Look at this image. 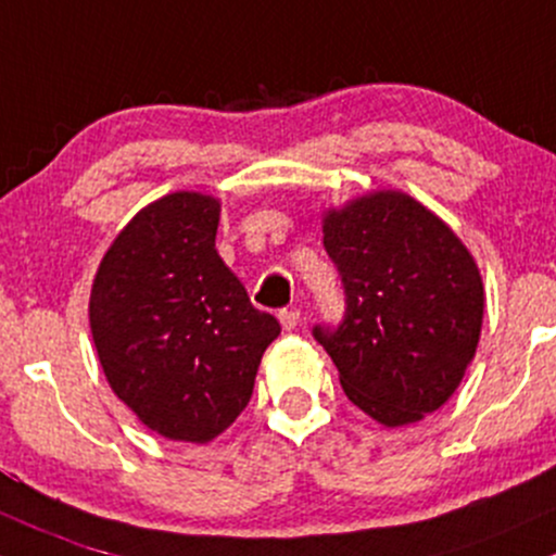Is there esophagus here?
<instances>
[{
    "instance_id": "obj_1",
    "label": "esophagus",
    "mask_w": 556,
    "mask_h": 556,
    "mask_svg": "<svg viewBox=\"0 0 556 556\" xmlns=\"http://www.w3.org/2000/svg\"><path fill=\"white\" fill-rule=\"evenodd\" d=\"M278 320H280V326H283L286 330H294L299 326V309L296 307L280 309L278 312Z\"/></svg>"
}]
</instances>
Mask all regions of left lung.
I'll use <instances>...</instances> for the list:
<instances>
[{
	"label": "left lung",
	"mask_w": 556,
	"mask_h": 556,
	"mask_svg": "<svg viewBox=\"0 0 556 556\" xmlns=\"http://www.w3.org/2000/svg\"><path fill=\"white\" fill-rule=\"evenodd\" d=\"M344 283V320L312 336L349 402L386 428L435 413L457 391L483 326V280L441 217L402 191H372L323 217Z\"/></svg>",
	"instance_id": "8db88e82"
}]
</instances>
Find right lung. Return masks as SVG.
I'll list each match as a JSON object with an SVG mask.
<instances>
[{"mask_svg":"<svg viewBox=\"0 0 556 556\" xmlns=\"http://www.w3.org/2000/svg\"><path fill=\"white\" fill-rule=\"evenodd\" d=\"M217 223L215 197H162L117 233L91 286V336L110 389L170 441L207 444L244 413L280 333L217 254Z\"/></svg>","mask_w":556,"mask_h":556,"instance_id":"right-lung-1","label":"right lung"}]
</instances>
